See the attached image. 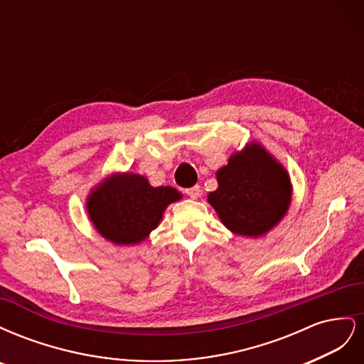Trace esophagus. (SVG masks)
Listing matches in <instances>:
<instances>
[{
	"mask_svg": "<svg viewBox=\"0 0 364 364\" xmlns=\"http://www.w3.org/2000/svg\"><path fill=\"white\" fill-rule=\"evenodd\" d=\"M185 193H186V196L191 197V199H197V197L200 196V186L199 185L191 186V188H186Z\"/></svg>",
	"mask_w": 364,
	"mask_h": 364,
	"instance_id": "34e87169",
	"label": "esophagus"
}]
</instances>
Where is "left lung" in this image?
Instances as JSON below:
<instances>
[{
    "label": "left lung",
    "instance_id": "obj_1",
    "mask_svg": "<svg viewBox=\"0 0 364 364\" xmlns=\"http://www.w3.org/2000/svg\"><path fill=\"white\" fill-rule=\"evenodd\" d=\"M217 181L218 188L209 193L208 202L234 234L259 237L287 213L289 174L257 142L230 156L217 171Z\"/></svg>",
    "mask_w": 364,
    "mask_h": 364
}]
</instances>
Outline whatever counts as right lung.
<instances>
[{"label":"right lung","instance_id":"1","mask_svg":"<svg viewBox=\"0 0 364 364\" xmlns=\"http://www.w3.org/2000/svg\"><path fill=\"white\" fill-rule=\"evenodd\" d=\"M171 186L153 188L144 176L123 174L106 179L87 197V213L106 240L135 245L155 229L170 203L181 199Z\"/></svg>","mask_w":364,"mask_h":364}]
</instances>
